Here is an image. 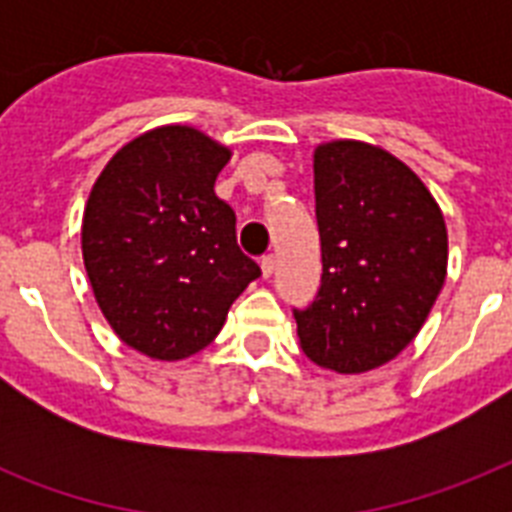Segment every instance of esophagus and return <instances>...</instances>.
Returning a JSON list of instances; mask_svg holds the SVG:
<instances>
[{
  "label": "esophagus",
  "mask_w": 512,
  "mask_h": 512,
  "mask_svg": "<svg viewBox=\"0 0 512 512\" xmlns=\"http://www.w3.org/2000/svg\"><path fill=\"white\" fill-rule=\"evenodd\" d=\"M260 268H263V279H271L273 271H276V257H263V260H260Z\"/></svg>",
  "instance_id": "esophagus-1"
}]
</instances>
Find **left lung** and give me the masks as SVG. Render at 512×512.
I'll return each instance as SVG.
<instances>
[{
	"mask_svg": "<svg viewBox=\"0 0 512 512\" xmlns=\"http://www.w3.org/2000/svg\"><path fill=\"white\" fill-rule=\"evenodd\" d=\"M321 236L319 295L295 311L313 364L361 374L417 337L446 279L441 207L401 159L361 140L313 151Z\"/></svg>",
	"mask_w": 512,
	"mask_h": 512,
	"instance_id": "8db88e82",
	"label": "left lung"
}]
</instances>
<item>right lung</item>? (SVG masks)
<instances>
[{"label": "right lung", "mask_w": 512, "mask_h": 512, "mask_svg": "<svg viewBox=\"0 0 512 512\" xmlns=\"http://www.w3.org/2000/svg\"><path fill=\"white\" fill-rule=\"evenodd\" d=\"M231 159L204 132L167 124L111 156L84 207L82 255L119 340L156 361L199 353L260 276L236 244V215L215 196Z\"/></svg>", "instance_id": "right-lung-1"}]
</instances>
